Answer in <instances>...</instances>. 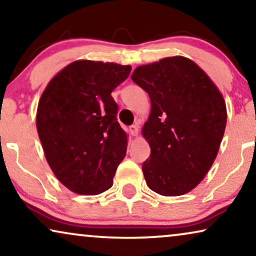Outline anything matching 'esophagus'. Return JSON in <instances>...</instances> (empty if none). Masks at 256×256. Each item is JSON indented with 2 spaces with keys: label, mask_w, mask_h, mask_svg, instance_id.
<instances>
[{
  "label": "esophagus",
  "mask_w": 256,
  "mask_h": 256,
  "mask_svg": "<svg viewBox=\"0 0 256 256\" xmlns=\"http://www.w3.org/2000/svg\"><path fill=\"white\" fill-rule=\"evenodd\" d=\"M129 132H130L132 136H138V124H132L130 127H129Z\"/></svg>",
  "instance_id": "obj_1"
}]
</instances>
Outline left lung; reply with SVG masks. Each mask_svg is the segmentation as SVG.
Wrapping results in <instances>:
<instances>
[{"instance_id":"8db88e82","label":"left lung","mask_w":256,"mask_h":256,"mask_svg":"<svg viewBox=\"0 0 256 256\" xmlns=\"http://www.w3.org/2000/svg\"><path fill=\"white\" fill-rule=\"evenodd\" d=\"M132 80L152 101L142 129L152 149L142 164L146 185L168 197L186 194L214 162L226 127L225 100L197 64L180 56L138 66Z\"/></svg>"}]
</instances>
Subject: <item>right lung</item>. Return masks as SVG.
<instances>
[{"label":"right lung","mask_w":256,"mask_h":256,"mask_svg":"<svg viewBox=\"0 0 256 256\" xmlns=\"http://www.w3.org/2000/svg\"><path fill=\"white\" fill-rule=\"evenodd\" d=\"M132 68L78 60L48 82L37 110V130L48 166L59 182L79 194H99L113 185L127 152L110 93Z\"/></svg>","instance_id":"obj_1"}]
</instances>
